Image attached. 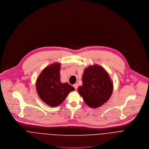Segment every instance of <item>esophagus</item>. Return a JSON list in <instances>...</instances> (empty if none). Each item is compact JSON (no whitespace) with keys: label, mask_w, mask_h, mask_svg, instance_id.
<instances>
[{"label":"esophagus","mask_w":149,"mask_h":149,"mask_svg":"<svg viewBox=\"0 0 149 149\" xmlns=\"http://www.w3.org/2000/svg\"><path fill=\"white\" fill-rule=\"evenodd\" d=\"M73 87H74V88H75V90L76 91L77 89V88H78V84L76 83V84H74V85H73Z\"/></svg>","instance_id":"1"}]
</instances>
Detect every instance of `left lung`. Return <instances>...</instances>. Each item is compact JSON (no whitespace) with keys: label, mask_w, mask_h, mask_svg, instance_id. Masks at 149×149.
Returning a JSON list of instances; mask_svg holds the SVG:
<instances>
[{"label":"left lung","mask_w":149,"mask_h":149,"mask_svg":"<svg viewBox=\"0 0 149 149\" xmlns=\"http://www.w3.org/2000/svg\"><path fill=\"white\" fill-rule=\"evenodd\" d=\"M83 85L78 91L85 103L92 108H97L110 97L113 89V83L107 72L99 65L91 66L84 69Z\"/></svg>","instance_id":"8db88e82"}]
</instances>
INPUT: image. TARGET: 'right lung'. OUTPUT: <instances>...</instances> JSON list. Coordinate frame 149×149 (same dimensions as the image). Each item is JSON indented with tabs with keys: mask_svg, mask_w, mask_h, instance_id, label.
<instances>
[{
	"mask_svg": "<svg viewBox=\"0 0 149 149\" xmlns=\"http://www.w3.org/2000/svg\"><path fill=\"white\" fill-rule=\"evenodd\" d=\"M61 64L54 63L45 68L36 80V90L40 98L47 105L61 104L74 88L61 81Z\"/></svg>",
	"mask_w": 149,
	"mask_h": 149,
	"instance_id": "obj_1",
	"label": "right lung"
}]
</instances>
